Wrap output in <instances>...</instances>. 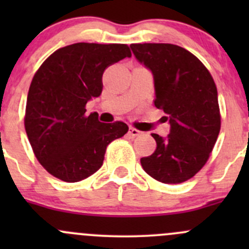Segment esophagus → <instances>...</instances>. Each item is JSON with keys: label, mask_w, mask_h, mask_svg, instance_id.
<instances>
[{"label": "esophagus", "mask_w": 249, "mask_h": 249, "mask_svg": "<svg viewBox=\"0 0 249 249\" xmlns=\"http://www.w3.org/2000/svg\"><path fill=\"white\" fill-rule=\"evenodd\" d=\"M141 134H142V132H141L140 130L135 129V127H130V129H129V135H130V136L136 137V136H140Z\"/></svg>", "instance_id": "1"}]
</instances>
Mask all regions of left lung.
I'll return each instance as SVG.
<instances>
[{"mask_svg": "<svg viewBox=\"0 0 249 249\" xmlns=\"http://www.w3.org/2000/svg\"><path fill=\"white\" fill-rule=\"evenodd\" d=\"M140 64L154 79L157 108L164 110L170 134H152L157 149L141 159L154 179L177 184L202 169L220 130L218 92L214 80L195 55L167 43L131 44Z\"/></svg>", "mask_w": 249, "mask_h": 249, "instance_id": "left-lung-1", "label": "left lung"}]
</instances>
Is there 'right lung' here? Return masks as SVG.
<instances>
[{"label": "right lung", "instance_id": "right-lung-1", "mask_svg": "<svg viewBox=\"0 0 249 249\" xmlns=\"http://www.w3.org/2000/svg\"><path fill=\"white\" fill-rule=\"evenodd\" d=\"M131 57L126 44L74 43L42 64L29 89L25 130L35 155L50 175L74 183L104 164L107 145L123 137L125 123L85 115L88 101L102 92L106 67Z\"/></svg>", "mask_w": 249, "mask_h": 249}]
</instances>
